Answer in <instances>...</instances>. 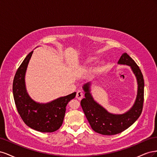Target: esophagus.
Masks as SVG:
<instances>
[{
    "mask_svg": "<svg viewBox=\"0 0 157 157\" xmlns=\"http://www.w3.org/2000/svg\"><path fill=\"white\" fill-rule=\"evenodd\" d=\"M76 98H77L79 100H80L82 98H83V93L82 91L80 90H78V91L77 92V95H76Z\"/></svg>",
    "mask_w": 157,
    "mask_h": 157,
    "instance_id": "34e87169",
    "label": "esophagus"
}]
</instances>
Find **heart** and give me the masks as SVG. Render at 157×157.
Wrapping results in <instances>:
<instances>
[{
  "label": "heart",
  "mask_w": 157,
  "mask_h": 157,
  "mask_svg": "<svg viewBox=\"0 0 157 157\" xmlns=\"http://www.w3.org/2000/svg\"><path fill=\"white\" fill-rule=\"evenodd\" d=\"M92 61V60H91V59H90V61Z\"/></svg>",
  "instance_id": "obj_1"
}]
</instances>
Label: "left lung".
Listing matches in <instances>:
<instances>
[{"label": "left lung", "mask_w": 157, "mask_h": 157, "mask_svg": "<svg viewBox=\"0 0 157 157\" xmlns=\"http://www.w3.org/2000/svg\"><path fill=\"white\" fill-rule=\"evenodd\" d=\"M118 63L130 65L135 74L137 85V95L134 105L130 111L122 115H113L94 100L90 93V83L83 86L84 96L80 105L92 129L103 135H115L124 131L137 121L143 110L144 101V80L141 71L130 56L123 54Z\"/></svg>", "instance_id": "left-lung-1"}]
</instances>
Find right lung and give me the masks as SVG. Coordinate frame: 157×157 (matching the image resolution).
<instances>
[{
  "label": "right lung",
  "mask_w": 157,
  "mask_h": 157,
  "mask_svg": "<svg viewBox=\"0 0 157 157\" xmlns=\"http://www.w3.org/2000/svg\"><path fill=\"white\" fill-rule=\"evenodd\" d=\"M33 51L18 67L13 81V95L18 113L23 121L32 129L41 132H53L62 125L66 106L76 92L61 97L46 104L34 101L26 92L25 75Z\"/></svg>",
  "instance_id": "obj_1"
}]
</instances>
